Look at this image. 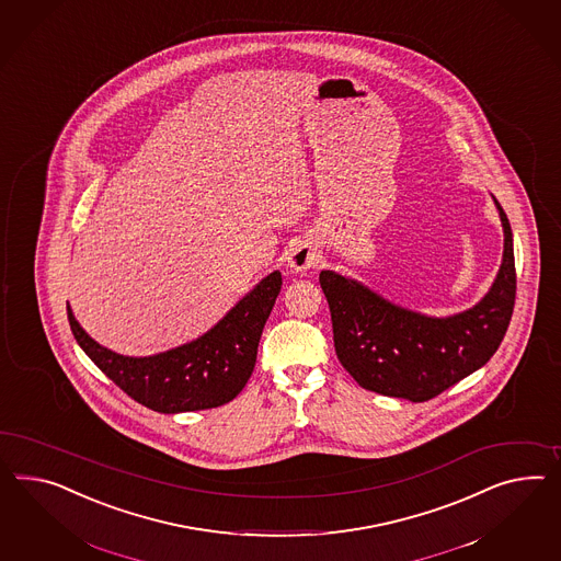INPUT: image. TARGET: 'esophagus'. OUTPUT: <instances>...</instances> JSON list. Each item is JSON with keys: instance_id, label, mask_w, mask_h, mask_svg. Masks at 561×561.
Here are the masks:
<instances>
[{"instance_id": "34e87169", "label": "esophagus", "mask_w": 561, "mask_h": 561, "mask_svg": "<svg viewBox=\"0 0 561 561\" xmlns=\"http://www.w3.org/2000/svg\"><path fill=\"white\" fill-rule=\"evenodd\" d=\"M317 261H319V253L312 242H296L289 249L288 265L289 270H294V272H306V270L314 267Z\"/></svg>"}]
</instances>
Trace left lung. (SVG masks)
Returning <instances> with one entry per match:
<instances>
[{
	"mask_svg": "<svg viewBox=\"0 0 561 561\" xmlns=\"http://www.w3.org/2000/svg\"><path fill=\"white\" fill-rule=\"evenodd\" d=\"M504 255L490 291L470 310L431 319L383 300L334 272H320L341 365L369 392L426 402L488 364L511 324L516 296L513 230L499 199Z\"/></svg>",
	"mask_w": 561,
	"mask_h": 561,
	"instance_id": "1",
	"label": "left lung"
}]
</instances>
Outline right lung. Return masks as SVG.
<instances>
[{
    "instance_id": "1",
    "label": "right lung",
    "mask_w": 561,
    "mask_h": 561,
    "mask_svg": "<svg viewBox=\"0 0 561 561\" xmlns=\"http://www.w3.org/2000/svg\"><path fill=\"white\" fill-rule=\"evenodd\" d=\"M282 289V273L261 279L213 331L196 341L152 357H124L98 345L67 317L79 347L88 353L124 394L154 412H192L230 402L251 378L257 362L259 339Z\"/></svg>"
}]
</instances>
